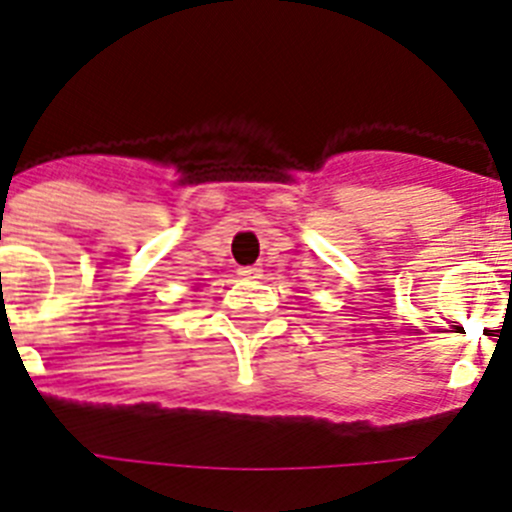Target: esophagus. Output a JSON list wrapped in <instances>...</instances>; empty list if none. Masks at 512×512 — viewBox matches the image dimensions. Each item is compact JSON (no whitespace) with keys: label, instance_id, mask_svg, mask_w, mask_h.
Wrapping results in <instances>:
<instances>
[{"label":"esophagus","instance_id":"obj_1","mask_svg":"<svg viewBox=\"0 0 512 512\" xmlns=\"http://www.w3.org/2000/svg\"><path fill=\"white\" fill-rule=\"evenodd\" d=\"M239 275L245 280H252V278H260L262 275V267L257 265H247V267H239Z\"/></svg>","mask_w":512,"mask_h":512}]
</instances>
